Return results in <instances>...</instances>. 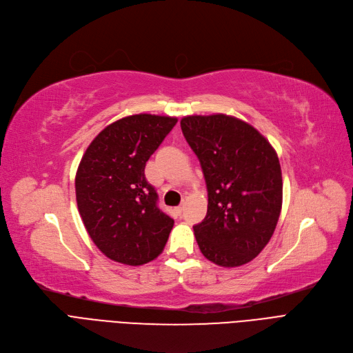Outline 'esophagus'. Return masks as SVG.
Instances as JSON below:
<instances>
[{
    "label": "esophagus",
    "instance_id": "34e87169",
    "mask_svg": "<svg viewBox=\"0 0 353 353\" xmlns=\"http://www.w3.org/2000/svg\"><path fill=\"white\" fill-rule=\"evenodd\" d=\"M183 207H185V205H183V203L181 204V205H178L176 208H175V211H176V214H182V211H183Z\"/></svg>",
    "mask_w": 353,
    "mask_h": 353
}]
</instances>
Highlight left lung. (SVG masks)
Here are the masks:
<instances>
[{"label": "left lung", "instance_id": "8db88e82", "mask_svg": "<svg viewBox=\"0 0 353 353\" xmlns=\"http://www.w3.org/2000/svg\"><path fill=\"white\" fill-rule=\"evenodd\" d=\"M181 129L203 168L207 215L194 225L201 253L221 267L256 259L276 230L283 179L274 148L244 121L223 113L185 116Z\"/></svg>", "mask_w": 353, "mask_h": 353}]
</instances>
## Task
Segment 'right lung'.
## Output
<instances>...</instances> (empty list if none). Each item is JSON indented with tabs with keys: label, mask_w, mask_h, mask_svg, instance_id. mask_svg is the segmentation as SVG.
Instances as JSON below:
<instances>
[{
	"label": "right lung",
	"mask_w": 353,
	"mask_h": 353,
	"mask_svg": "<svg viewBox=\"0 0 353 353\" xmlns=\"http://www.w3.org/2000/svg\"><path fill=\"white\" fill-rule=\"evenodd\" d=\"M178 119L132 114L92 141L76 174V201L90 239L113 261L141 265L155 260L174 220L158 207L145 165Z\"/></svg>",
	"instance_id": "add662e5"
}]
</instances>
